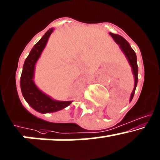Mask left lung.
I'll use <instances>...</instances> for the list:
<instances>
[{
	"label": "left lung",
	"instance_id": "left-lung-1",
	"mask_svg": "<svg viewBox=\"0 0 160 160\" xmlns=\"http://www.w3.org/2000/svg\"><path fill=\"white\" fill-rule=\"evenodd\" d=\"M110 36L113 38V40H115L116 43L120 46V49L122 50V51L123 52V53L125 54L126 58L128 60L129 65L131 66V68H132V74L134 76V80H135V82H134V88L133 90H132V93H131L130 99L129 100H132V97H133L134 93H135L136 88H137V82H138V66H137V55H136V53L134 52V50L132 49V48L130 47L129 43L122 36L119 34H115V33H110Z\"/></svg>",
	"mask_w": 160,
	"mask_h": 160
}]
</instances>
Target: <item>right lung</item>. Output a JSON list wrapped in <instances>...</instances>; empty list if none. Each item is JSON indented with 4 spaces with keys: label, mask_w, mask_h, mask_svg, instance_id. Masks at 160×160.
Here are the masks:
<instances>
[{
    "label": "right lung",
    "mask_w": 160,
    "mask_h": 160,
    "mask_svg": "<svg viewBox=\"0 0 160 160\" xmlns=\"http://www.w3.org/2000/svg\"><path fill=\"white\" fill-rule=\"evenodd\" d=\"M53 31V28L48 30L32 48L24 61L21 77V89L23 98L32 108L41 113L53 112L63 110L72 102V101L53 100L49 96L40 91L33 82L35 64L46 47L48 40Z\"/></svg>",
    "instance_id": "obj_1"
}]
</instances>
